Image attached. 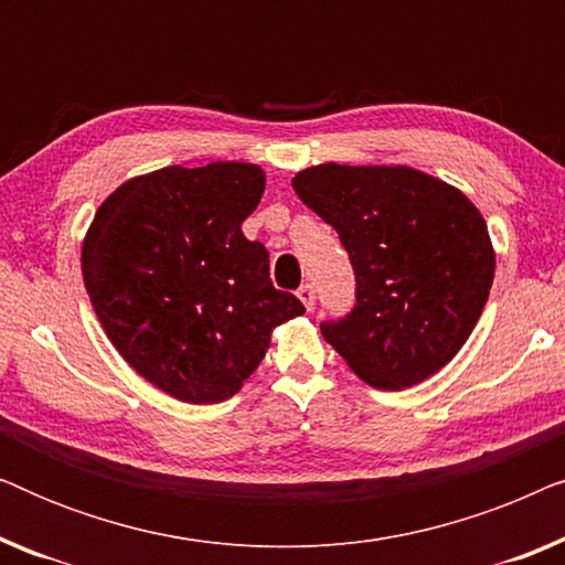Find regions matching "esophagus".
Returning a JSON list of instances; mask_svg holds the SVG:
<instances>
[{
	"label": "esophagus",
	"instance_id": "esophagus-1",
	"mask_svg": "<svg viewBox=\"0 0 565 565\" xmlns=\"http://www.w3.org/2000/svg\"><path fill=\"white\" fill-rule=\"evenodd\" d=\"M298 298H300V303H303L306 308H308V311H311V308H313V303H316V296H313V288H311V285H300V288H298Z\"/></svg>",
	"mask_w": 565,
	"mask_h": 565
}]
</instances>
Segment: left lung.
<instances>
[{"label":"left lung","mask_w":565,"mask_h":565,"mask_svg":"<svg viewBox=\"0 0 565 565\" xmlns=\"http://www.w3.org/2000/svg\"><path fill=\"white\" fill-rule=\"evenodd\" d=\"M292 190L339 234L358 303L321 334L362 381L404 391L445 367L481 319L493 246L458 188L412 167L319 164Z\"/></svg>","instance_id":"8db88e82"}]
</instances>
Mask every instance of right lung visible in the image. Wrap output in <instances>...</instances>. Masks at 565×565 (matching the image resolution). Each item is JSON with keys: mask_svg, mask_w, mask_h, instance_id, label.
<instances>
[{"mask_svg": "<svg viewBox=\"0 0 565 565\" xmlns=\"http://www.w3.org/2000/svg\"><path fill=\"white\" fill-rule=\"evenodd\" d=\"M262 192L257 164L167 167L122 182L84 236V285L107 339L184 404L234 396L273 329L306 313L275 290L265 246L242 234Z\"/></svg>", "mask_w": 565, "mask_h": 565, "instance_id": "1", "label": "right lung"}]
</instances>
